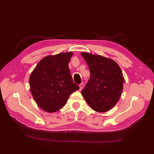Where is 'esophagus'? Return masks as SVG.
<instances>
[{
  "label": "esophagus",
  "instance_id": "1",
  "mask_svg": "<svg viewBox=\"0 0 154 154\" xmlns=\"http://www.w3.org/2000/svg\"><path fill=\"white\" fill-rule=\"evenodd\" d=\"M84 87V83H81L80 85H79V87H80V90H82L83 88Z\"/></svg>",
  "mask_w": 154,
  "mask_h": 154
}]
</instances>
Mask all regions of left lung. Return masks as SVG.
Masks as SVG:
<instances>
[{
    "mask_svg": "<svg viewBox=\"0 0 154 154\" xmlns=\"http://www.w3.org/2000/svg\"><path fill=\"white\" fill-rule=\"evenodd\" d=\"M90 71V78L81 91L93 110L104 112L114 106L120 99L124 79L115 61L99 55L81 54Z\"/></svg>",
    "mask_w": 154,
    "mask_h": 154,
    "instance_id": "8db88e82",
    "label": "left lung"
}]
</instances>
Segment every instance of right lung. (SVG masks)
<instances>
[{
  "mask_svg": "<svg viewBox=\"0 0 154 154\" xmlns=\"http://www.w3.org/2000/svg\"><path fill=\"white\" fill-rule=\"evenodd\" d=\"M72 55V52H68L45 57L30 75L32 96L38 105L48 112L61 109L70 94L79 89L69 69Z\"/></svg>",
  "mask_w": 154,
  "mask_h": 154,
  "instance_id": "obj_1",
  "label": "right lung"
}]
</instances>
